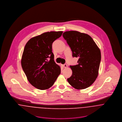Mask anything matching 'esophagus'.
Returning <instances> with one entry per match:
<instances>
[{"label": "esophagus", "instance_id": "esophagus-1", "mask_svg": "<svg viewBox=\"0 0 122 122\" xmlns=\"http://www.w3.org/2000/svg\"><path fill=\"white\" fill-rule=\"evenodd\" d=\"M63 67L64 68H66L68 67V65H67V64H65L63 65Z\"/></svg>", "mask_w": 122, "mask_h": 122}]
</instances>
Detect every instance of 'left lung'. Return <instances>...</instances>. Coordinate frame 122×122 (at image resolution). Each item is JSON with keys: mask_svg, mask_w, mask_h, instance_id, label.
<instances>
[{"mask_svg": "<svg viewBox=\"0 0 122 122\" xmlns=\"http://www.w3.org/2000/svg\"><path fill=\"white\" fill-rule=\"evenodd\" d=\"M63 37L72 52L73 57H78V64L70 66L72 74L67 80L76 89L91 86L98 75L101 61L100 49L92 38L86 34L77 31L63 33Z\"/></svg>", "mask_w": 122, "mask_h": 122, "instance_id": "8db88e82", "label": "left lung"}]
</instances>
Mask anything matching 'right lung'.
<instances>
[{
    "instance_id": "obj_1",
    "label": "right lung",
    "mask_w": 122,
    "mask_h": 122,
    "mask_svg": "<svg viewBox=\"0 0 122 122\" xmlns=\"http://www.w3.org/2000/svg\"><path fill=\"white\" fill-rule=\"evenodd\" d=\"M62 33H44L31 38L24 47L21 67L29 82L38 89L50 88L61 73L60 67L54 61L52 44Z\"/></svg>"
}]
</instances>
